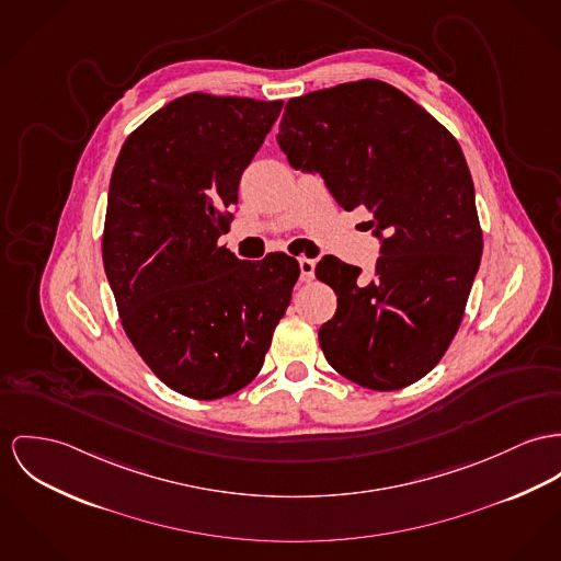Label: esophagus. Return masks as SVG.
Instances as JSON below:
<instances>
[{
	"label": "esophagus",
	"mask_w": 561,
	"mask_h": 561,
	"mask_svg": "<svg viewBox=\"0 0 561 561\" xmlns=\"http://www.w3.org/2000/svg\"><path fill=\"white\" fill-rule=\"evenodd\" d=\"M299 266H301V282H311L313 273H316V260L301 259Z\"/></svg>",
	"instance_id": "obj_1"
}]
</instances>
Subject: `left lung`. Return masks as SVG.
<instances>
[{
	"label": "left lung",
	"mask_w": 561,
	"mask_h": 561,
	"mask_svg": "<svg viewBox=\"0 0 561 561\" xmlns=\"http://www.w3.org/2000/svg\"><path fill=\"white\" fill-rule=\"evenodd\" d=\"M277 142L345 211L367 209L382 239L369 284L342 260L316 266L337 295L318 331L329 365L371 390L410 387L453 342L482 256L457 138L397 87L365 79L288 100Z\"/></svg>",
	"instance_id": "obj_1"
}]
</instances>
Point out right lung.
<instances>
[{
    "instance_id": "add662e5",
    "label": "right lung",
    "mask_w": 561,
    "mask_h": 561,
    "mask_svg": "<svg viewBox=\"0 0 561 561\" xmlns=\"http://www.w3.org/2000/svg\"><path fill=\"white\" fill-rule=\"evenodd\" d=\"M282 106L181 95L129 134L113 169L102 260L124 331L149 369L192 399L259 376L301 273L282 252L250 262L217 245Z\"/></svg>"
}]
</instances>
